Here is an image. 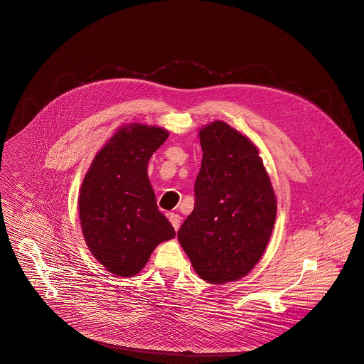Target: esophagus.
I'll list each match as a JSON object with an SVG mask.
<instances>
[{
	"mask_svg": "<svg viewBox=\"0 0 364 364\" xmlns=\"http://www.w3.org/2000/svg\"><path fill=\"white\" fill-rule=\"evenodd\" d=\"M168 220H170V223L174 227L176 231L180 228V222H181L180 215H177V213H168Z\"/></svg>",
	"mask_w": 364,
	"mask_h": 364,
	"instance_id": "obj_1",
	"label": "esophagus"
}]
</instances>
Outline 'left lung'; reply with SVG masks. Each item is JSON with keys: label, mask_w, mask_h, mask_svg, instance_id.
Listing matches in <instances>:
<instances>
[{"label": "left lung", "mask_w": 364, "mask_h": 364, "mask_svg": "<svg viewBox=\"0 0 364 364\" xmlns=\"http://www.w3.org/2000/svg\"><path fill=\"white\" fill-rule=\"evenodd\" d=\"M202 165L196 206L177 232L196 274L210 284L245 277L260 260L277 199L259 148L225 122L199 129Z\"/></svg>", "instance_id": "8db88e82"}]
</instances>
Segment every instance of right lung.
<instances>
[{
    "mask_svg": "<svg viewBox=\"0 0 364 364\" xmlns=\"http://www.w3.org/2000/svg\"><path fill=\"white\" fill-rule=\"evenodd\" d=\"M168 137V130L159 126H122L84 176L79 194L84 241L105 270L117 277L139 274L154 250L176 235L158 209L146 168Z\"/></svg>",
    "mask_w": 364,
    "mask_h": 364,
    "instance_id": "right-lung-1",
    "label": "right lung"
}]
</instances>
